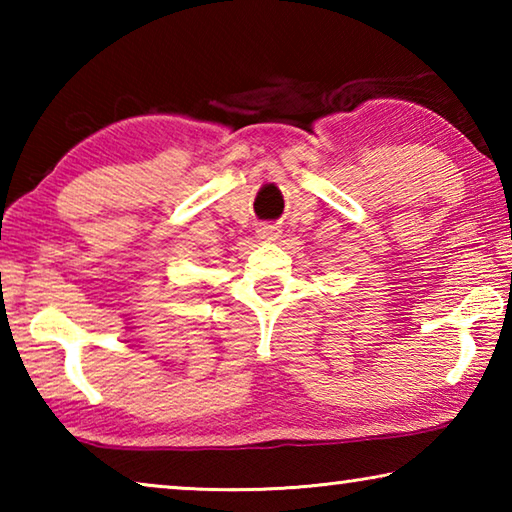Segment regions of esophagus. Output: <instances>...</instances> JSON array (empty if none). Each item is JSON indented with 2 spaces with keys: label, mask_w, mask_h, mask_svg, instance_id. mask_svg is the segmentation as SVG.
<instances>
[{
  "label": "esophagus",
  "mask_w": 512,
  "mask_h": 512,
  "mask_svg": "<svg viewBox=\"0 0 512 512\" xmlns=\"http://www.w3.org/2000/svg\"><path fill=\"white\" fill-rule=\"evenodd\" d=\"M277 235H280V232H277V225L264 223V225H259V228H257V237L264 239V241H273Z\"/></svg>",
  "instance_id": "34e87169"
}]
</instances>
